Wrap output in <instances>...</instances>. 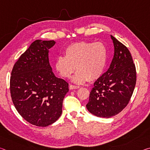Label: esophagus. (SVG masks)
<instances>
[{
  "label": "esophagus",
  "mask_w": 150,
  "mask_h": 150,
  "mask_svg": "<svg viewBox=\"0 0 150 150\" xmlns=\"http://www.w3.org/2000/svg\"><path fill=\"white\" fill-rule=\"evenodd\" d=\"M79 88V86H76V85H69V88L71 90L75 89V88Z\"/></svg>",
  "instance_id": "1"
}]
</instances>
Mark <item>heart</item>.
<instances>
[{
  "label": "heart",
  "instance_id": "1",
  "mask_svg": "<svg viewBox=\"0 0 150 150\" xmlns=\"http://www.w3.org/2000/svg\"><path fill=\"white\" fill-rule=\"evenodd\" d=\"M65 56L59 55L55 67L63 78H69L77 68L73 81L82 84L86 81L99 79L105 69L108 59L106 45L102 42L81 41L70 44L64 51Z\"/></svg>",
  "mask_w": 150,
  "mask_h": 150
}]
</instances>
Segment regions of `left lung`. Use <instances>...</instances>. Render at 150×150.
I'll return each mask as SVG.
<instances>
[{
	"mask_svg": "<svg viewBox=\"0 0 150 150\" xmlns=\"http://www.w3.org/2000/svg\"><path fill=\"white\" fill-rule=\"evenodd\" d=\"M115 54L108 70L94 83L86 105L91 113L110 118L128 105L136 83V70L130 51L110 35Z\"/></svg>",
	"mask_w": 150,
	"mask_h": 150,
	"instance_id": "8db88e82",
	"label": "left lung"
}]
</instances>
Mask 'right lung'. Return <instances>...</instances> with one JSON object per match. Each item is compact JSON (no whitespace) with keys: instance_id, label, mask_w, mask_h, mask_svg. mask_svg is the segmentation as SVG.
I'll use <instances>...</instances> for the list:
<instances>
[{"instance_id":"add662e5","label":"right lung","mask_w":150,"mask_h":150,"mask_svg":"<svg viewBox=\"0 0 150 150\" xmlns=\"http://www.w3.org/2000/svg\"><path fill=\"white\" fill-rule=\"evenodd\" d=\"M54 40H35L12 68L10 91L15 108L22 118L36 126L55 122L62 112L69 84L55 76L48 52Z\"/></svg>"}]
</instances>
